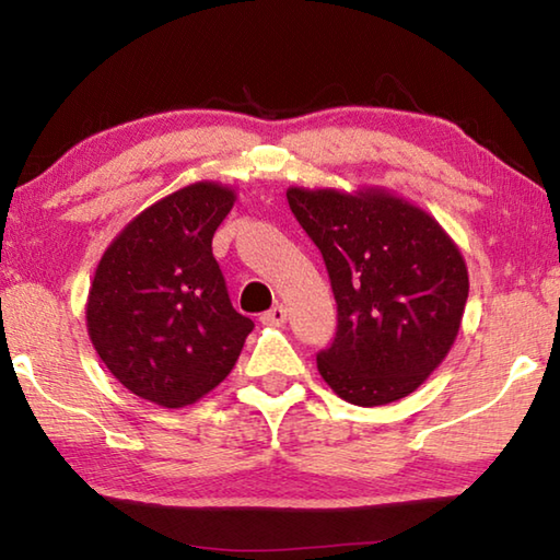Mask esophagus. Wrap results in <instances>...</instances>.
Returning a JSON list of instances; mask_svg holds the SVG:
<instances>
[{
	"instance_id": "1",
	"label": "esophagus",
	"mask_w": 560,
	"mask_h": 560,
	"mask_svg": "<svg viewBox=\"0 0 560 560\" xmlns=\"http://www.w3.org/2000/svg\"><path fill=\"white\" fill-rule=\"evenodd\" d=\"M287 318H289V311H287V306H283V303H277V306H271L267 314L261 316L264 324H269V326H283V324H287Z\"/></svg>"
}]
</instances>
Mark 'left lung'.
I'll use <instances>...</instances> for the list:
<instances>
[{
    "mask_svg": "<svg viewBox=\"0 0 560 560\" xmlns=\"http://www.w3.org/2000/svg\"><path fill=\"white\" fill-rule=\"evenodd\" d=\"M293 217L324 254L336 338L316 355L338 397L375 407L415 393L459 334L469 273L434 217L385 189L289 187Z\"/></svg>",
    "mask_w": 560,
    "mask_h": 560,
    "instance_id": "1",
    "label": "left lung"
}]
</instances>
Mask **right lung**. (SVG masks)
Returning <instances> with one entry per match:
<instances>
[{
  "instance_id": "add662e5",
  "label": "right lung",
  "mask_w": 560,
  "mask_h": 560,
  "mask_svg": "<svg viewBox=\"0 0 560 560\" xmlns=\"http://www.w3.org/2000/svg\"><path fill=\"white\" fill-rule=\"evenodd\" d=\"M234 189L195 183L126 224L93 277L86 324L108 371L160 407L192 405L240 358L252 318L234 311L212 254Z\"/></svg>"
}]
</instances>
